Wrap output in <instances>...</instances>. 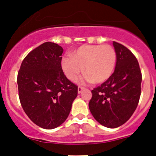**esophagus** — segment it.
<instances>
[{
	"instance_id": "34e87169",
	"label": "esophagus",
	"mask_w": 156,
	"mask_h": 156,
	"mask_svg": "<svg viewBox=\"0 0 156 156\" xmlns=\"http://www.w3.org/2000/svg\"><path fill=\"white\" fill-rule=\"evenodd\" d=\"M83 89H84V87H83L79 86V87H78V93H81V91H82Z\"/></svg>"
}]
</instances>
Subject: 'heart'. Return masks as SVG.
<instances>
[{
    "instance_id": "heart-1",
    "label": "heart",
    "mask_w": 156,
    "mask_h": 156,
    "mask_svg": "<svg viewBox=\"0 0 156 156\" xmlns=\"http://www.w3.org/2000/svg\"><path fill=\"white\" fill-rule=\"evenodd\" d=\"M117 60L114 48L109 45H83L72 53V57L62 59L61 66L66 76L75 81L83 70L86 73L78 82L101 83L114 72Z\"/></svg>"
}]
</instances>
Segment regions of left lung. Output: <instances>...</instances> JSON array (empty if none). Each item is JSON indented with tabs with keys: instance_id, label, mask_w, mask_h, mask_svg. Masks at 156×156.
<instances>
[{
	"instance_id": "obj_1",
	"label": "left lung",
	"mask_w": 156,
	"mask_h": 156,
	"mask_svg": "<svg viewBox=\"0 0 156 156\" xmlns=\"http://www.w3.org/2000/svg\"><path fill=\"white\" fill-rule=\"evenodd\" d=\"M117 63L115 70L101 86L92 90L89 108L101 125L119 127L132 117L141 93L142 75L138 61L130 50L113 42Z\"/></svg>"
}]
</instances>
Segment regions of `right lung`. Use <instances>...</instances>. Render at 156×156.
<instances>
[{"mask_svg":"<svg viewBox=\"0 0 156 156\" xmlns=\"http://www.w3.org/2000/svg\"><path fill=\"white\" fill-rule=\"evenodd\" d=\"M63 52L57 44L44 42L24 57L18 73L23 110L42 129H55L64 122L78 96V86L62 69Z\"/></svg>","mask_w":156,"mask_h":156,"instance_id":"1","label":"right lung"}]
</instances>
